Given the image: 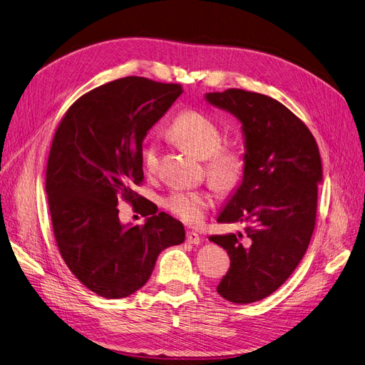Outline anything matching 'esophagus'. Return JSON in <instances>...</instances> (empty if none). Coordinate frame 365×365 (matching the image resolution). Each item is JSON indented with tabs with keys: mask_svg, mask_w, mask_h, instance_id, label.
Wrapping results in <instances>:
<instances>
[{
	"mask_svg": "<svg viewBox=\"0 0 365 365\" xmlns=\"http://www.w3.org/2000/svg\"><path fill=\"white\" fill-rule=\"evenodd\" d=\"M185 240L189 242V244H192V245H200L201 244V237H200V235L196 233V231H187Z\"/></svg>",
	"mask_w": 365,
	"mask_h": 365,
	"instance_id": "34e87169",
	"label": "esophagus"
}]
</instances>
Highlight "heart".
Listing matches in <instances>:
<instances>
[{
	"label": "heart",
	"mask_w": 365,
	"mask_h": 365,
	"mask_svg": "<svg viewBox=\"0 0 365 365\" xmlns=\"http://www.w3.org/2000/svg\"><path fill=\"white\" fill-rule=\"evenodd\" d=\"M169 137L195 157L205 160V173L217 189H233L242 178L245 168L244 153L236 145L220 146V129L207 115L196 111L182 113L169 128ZM143 165L148 173L157 172L158 145L155 141H150L143 152ZM163 205L173 216L195 225L201 222L205 210L213 205V195L207 190L172 192L164 197Z\"/></svg>",
	"instance_id": "1"
}]
</instances>
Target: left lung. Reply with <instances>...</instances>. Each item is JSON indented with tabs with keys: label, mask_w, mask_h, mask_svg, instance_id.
<instances>
[{
	"label": "left lung",
	"mask_w": 365,
	"mask_h": 365,
	"mask_svg": "<svg viewBox=\"0 0 365 365\" xmlns=\"http://www.w3.org/2000/svg\"><path fill=\"white\" fill-rule=\"evenodd\" d=\"M205 101L242 125L244 173L216 220L247 224V239L240 231L208 239L231 260L219 295L248 304L277 291L304 256L315 227L322 157L303 121L268 96L231 88L207 93Z\"/></svg>",
	"instance_id": "1"
}]
</instances>
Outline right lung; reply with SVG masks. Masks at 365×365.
I'll use <instances>...</instances> for the list:
<instances>
[{
	"instance_id": "right-lung-1",
	"label": "right lung",
	"mask_w": 365,
	"mask_h": 365,
	"mask_svg": "<svg viewBox=\"0 0 365 365\" xmlns=\"http://www.w3.org/2000/svg\"><path fill=\"white\" fill-rule=\"evenodd\" d=\"M182 93L181 85L121 77L86 93L53 138L46 190L54 237L70 271L105 298H125L149 280L160 252L185 239L168 213L121 224L118 197L152 207L134 192L143 181V140Z\"/></svg>"
}]
</instances>
